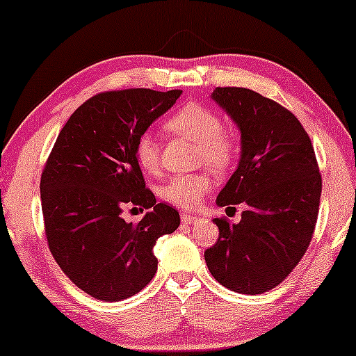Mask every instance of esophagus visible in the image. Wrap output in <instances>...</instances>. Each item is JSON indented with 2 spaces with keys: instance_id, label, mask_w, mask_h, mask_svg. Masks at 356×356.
Returning a JSON list of instances; mask_svg holds the SVG:
<instances>
[{
  "instance_id": "1",
  "label": "esophagus",
  "mask_w": 356,
  "mask_h": 356,
  "mask_svg": "<svg viewBox=\"0 0 356 356\" xmlns=\"http://www.w3.org/2000/svg\"><path fill=\"white\" fill-rule=\"evenodd\" d=\"M182 222L184 224H195V222L200 220V217L192 216V213H182Z\"/></svg>"
}]
</instances>
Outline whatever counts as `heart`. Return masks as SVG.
Here are the masks:
<instances>
[{
    "label": "heart",
    "mask_w": 356,
    "mask_h": 356,
    "mask_svg": "<svg viewBox=\"0 0 356 356\" xmlns=\"http://www.w3.org/2000/svg\"><path fill=\"white\" fill-rule=\"evenodd\" d=\"M170 134L182 136L197 144V159L213 169L229 165L234 154V143L224 134L220 115L200 104H187L170 115L165 122ZM134 157L145 172L154 174L159 169V144L152 134L139 136L134 145ZM212 181L207 174L174 175L161 187V197L165 202L181 209H194L211 189Z\"/></svg>",
    "instance_id": "b5f03b06"
}]
</instances>
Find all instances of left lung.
<instances>
[{
	"label": "left lung",
	"instance_id": "obj_1",
	"mask_svg": "<svg viewBox=\"0 0 356 356\" xmlns=\"http://www.w3.org/2000/svg\"><path fill=\"white\" fill-rule=\"evenodd\" d=\"M211 97L241 132V159L216 202L245 211L237 224L213 219L220 234L205 262L229 290L264 293L289 277L314 235L322 195L314 145L289 109L252 89L216 88Z\"/></svg>",
	"mask_w": 356,
	"mask_h": 356
}]
</instances>
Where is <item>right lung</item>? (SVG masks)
I'll return each instance as SVG.
<instances>
[{
    "label": "right lung",
    "mask_w": 356,
    "mask_h": 356,
    "mask_svg": "<svg viewBox=\"0 0 356 356\" xmlns=\"http://www.w3.org/2000/svg\"><path fill=\"white\" fill-rule=\"evenodd\" d=\"M182 91L102 92L72 113L41 175V207L54 260L83 292L119 302L157 272L154 245L181 224L175 209L157 204L136 162L137 137L165 114ZM126 204L151 208L134 226Z\"/></svg>",
    "instance_id": "1"
}]
</instances>
